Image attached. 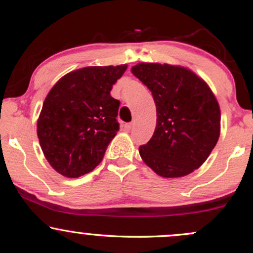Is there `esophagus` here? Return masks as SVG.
Here are the masks:
<instances>
[{
    "instance_id": "1",
    "label": "esophagus",
    "mask_w": 253,
    "mask_h": 253,
    "mask_svg": "<svg viewBox=\"0 0 253 253\" xmlns=\"http://www.w3.org/2000/svg\"><path fill=\"white\" fill-rule=\"evenodd\" d=\"M124 127H125V129H126V130H130L131 128H133V123L125 124V126H124Z\"/></svg>"
}]
</instances>
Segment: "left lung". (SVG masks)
<instances>
[{
    "mask_svg": "<svg viewBox=\"0 0 253 253\" xmlns=\"http://www.w3.org/2000/svg\"><path fill=\"white\" fill-rule=\"evenodd\" d=\"M131 72L151 91L157 125L143 162L164 177H180L204 163L218 142L220 109L208 84L190 70L169 64L141 63Z\"/></svg>",
    "mask_w": 253,
    "mask_h": 253,
    "instance_id": "8db88e82",
    "label": "left lung"
}]
</instances>
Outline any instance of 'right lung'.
<instances>
[{"instance_id": "right-lung-1", "label": "right lung", "mask_w": 253, "mask_h": 253, "mask_svg": "<svg viewBox=\"0 0 253 253\" xmlns=\"http://www.w3.org/2000/svg\"><path fill=\"white\" fill-rule=\"evenodd\" d=\"M127 65L88 66L64 76L49 91L38 120V137L51 167L67 177L91 172L119 130L120 102L113 84Z\"/></svg>"}]
</instances>
